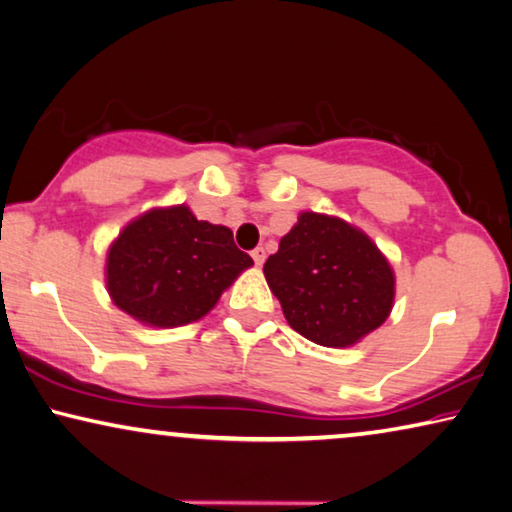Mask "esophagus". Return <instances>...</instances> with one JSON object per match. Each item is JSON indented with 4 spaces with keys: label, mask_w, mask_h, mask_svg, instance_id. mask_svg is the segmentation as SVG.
Instances as JSON below:
<instances>
[{
    "label": "esophagus",
    "mask_w": 512,
    "mask_h": 512,
    "mask_svg": "<svg viewBox=\"0 0 512 512\" xmlns=\"http://www.w3.org/2000/svg\"><path fill=\"white\" fill-rule=\"evenodd\" d=\"M250 255H253V262H255L257 266H262L264 259H266V250H264V248H255Z\"/></svg>",
    "instance_id": "obj_1"
}]
</instances>
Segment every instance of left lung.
<instances>
[{
  "mask_svg": "<svg viewBox=\"0 0 512 512\" xmlns=\"http://www.w3.org/2000/svg\"><path fill=\"white\" fill-rule=\"evenodd\" d=\"M264 276L289 326L322 347L354 345L393 308L386 257L361 230L322 213H301L266 259Z\"/></svg>",
  "mask_w": 512,
  "mask_h": 512,
  "instance_id": "1",
  "label": "left lung"
}]
</instances>
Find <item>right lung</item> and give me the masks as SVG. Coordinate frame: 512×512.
Listing matches in <instances>:
<instances>
[{
	"mask_svg": "<svg viewBox=\"0 0 512 512\" xmlns=\"http://www.w3.org/2000/svg\"><path fill=\"white\" fill-rule=\"evenodd\" d=\"M253 257L232 230L188 207L154 209L124 227L108 253V292L137 322L172 329L207 315Z\"/></svg>",
	"mask_w": 512,
	"mask_h": 512,
	"instance_id": "1",
	"label": "right lung"
}]
</instances>
